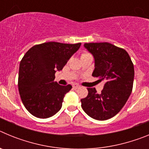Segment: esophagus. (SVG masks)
Masks as SVG:
<instances>
[{"label": "esophagus", "instance_id": "34e87169", "mask_svg": "<svg viewBox=\"0 0 149 149\" xmlns=\"http://www.w3.org/2000/svg\"><path fill=\"white\" fill-rule=\"evenodd\" d=\"M80 87V86H79L78 84H74L73 85V88L74 89H77V88Z\"/></svg>", "mask_w": 149, "mask_h": 149}]
</instances>
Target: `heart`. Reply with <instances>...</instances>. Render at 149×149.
<instances>
[{
	"label": "heart",
	"mask_w": 149,
	"mask_h": 149,
	"mask_svg": "<svg viewBox=\"0 0 149 149\" xmlns=\"http://www.w3.org/2000/svg\"><path fill=\"white\" fill-rule=\"evenodd\" d=\"M89 54L86 53V52H84V53L82 54V55H81V56H86V55H88Z\"/></svg>",
	"instance_id": "1"
}]
</instances>
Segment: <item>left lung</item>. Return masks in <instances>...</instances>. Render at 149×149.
Instances as JSON below:
<instances>
[{
  "label": "left lung",
  "instance_id": "left-lung-1",
  "mask_svg": "<svg viewBox=\"0 0 149 149\" xmlns=\"http://www.w3.org/2000/svg\"><path fill=\"white\" fill-rule=\"evenodd\" d=\"M84 47L94 56L93 76L105 84L100 94L95 88H87L81 107L91 118L107 120L122 110L132 92L134 64L125 50L110 43H85Z\"/></svg>",
  "mask_w": 149,
  "mask_h": 149
}]
</instances>
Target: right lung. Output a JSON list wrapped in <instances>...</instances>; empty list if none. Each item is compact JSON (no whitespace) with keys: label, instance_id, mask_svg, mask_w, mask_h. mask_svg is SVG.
<instances>
[{"label":"right lung","instance_id":"right-lung-1","mask_svg":"<svg viewBox=\"0 0 149 149\" xmlns=\"http://www.w3.org/2000/svg\"><path fill=\"white\" fill-rule=\"evenodd\" d=\"M81 45L49 42L27 51L19 65L18 86L22 103L30 113L46 119L61 109L64 96L72 86L54 81L55 72L63 69Z\"/></svg>","mask_w":149,"mask_h":149}]
</instances>
